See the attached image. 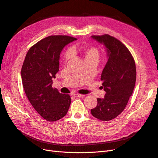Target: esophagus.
I'll use <instances>...</instances> for the list:
<instances>
[{
	"label": "esophagus",
	"mask_w": 158,
	"mask_h": 158,
	"mask_svg": "<svg viewBox=\"0 0 158 158\" xmlns=\"http://www.w3.org/2000/svg\"><path fill=\"white\" fill-rule=\"evenodd\" d=\"M84 96V95H83L82 94H73V97H74V98H82Z\"/></svg>",
	"instance_id": "esophagus-1"
}]
</instances>
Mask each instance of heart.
Masks as SVG:
<instances>
[{
	"label": "heart",
	"instance_id": "b5f03b06",
	"mask_svg": "<svg viewBox=\"0 0 158 158\" xmlns=\"http://www.w3.org/2000/svg\"><path fill=\"white\" fill-rule=\"evenodd\" d=\"M71 53L75 55L78 52L77 48L76 47H73L71 49ZM82 55L84 59L85 62L91 61V60H97L99 59V51L98 50L95 48V47H88V48H85L82 51ZM70 52H68L66 55V60H68L70 58Z\"/></svg>",
	"mask_w": 158,
	"mask_h": 158
}]
</instances>
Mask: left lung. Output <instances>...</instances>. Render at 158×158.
Returning a JSON list of instances; mask_svg holds the SVG:
<instances>
[{
  "instance_id": "8db88e82",
  "label": "left lung",
  "mask_w": 158,
  "mask_h": 158,
  "mask_svg": "<svg viewBox=\"0 0 158 158\" xmlns=\"http://www.w3.org/2000/svg\"><path fill=\"white\" fill-rule=\"evenodd\" d=\"M92 38L106 48L107 62L101 75L103 98H98V105L91 109L99 120H112L125 109L135 88L136 70L133 57L125 45L111 35H92Z\"/></svg>"
}]
</instances>
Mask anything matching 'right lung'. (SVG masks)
<instances>
[{"label": "right lung", "mask_w": 158, "mask_h": 158, "mask_svg": "<svg viewBox=\"0 0 158 158\" xmlns=\"http://www.w3.org/2000/svg\"><path fill=\"white\" fill-rule=\"evenodd\" d=\"M76 39L67 35H51L41 40L27 51L21 70L26 96L33 107L47 121L64 117L71 103L69 94L52 88V79L59 70L60 54Z\"/></svg>", "instance_id": "add662e5"}]
</instances>
